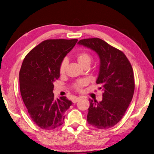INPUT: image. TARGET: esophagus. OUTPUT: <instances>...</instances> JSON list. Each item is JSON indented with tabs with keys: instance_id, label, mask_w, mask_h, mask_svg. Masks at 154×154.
I'll use <instances>...</instances> for the list:
<instances>
[{
	"instance_id": "esophagus-1",
	"label": "esophagus",
	"mask_w": 154,
	"mask_h": 154,
	"mask_svg": "<svg viewBox=\"0 0 154 154\" xmlns=\"http://www.w3.org/2000/svg\"><path fill=\"white\" fill-rule=\"evenodd\" d=\"M79 99H80V98H79V97H75V98H74V99H73V103H76L77 102H78V101L79 100Z\"/></svg>"
}]
</instances>
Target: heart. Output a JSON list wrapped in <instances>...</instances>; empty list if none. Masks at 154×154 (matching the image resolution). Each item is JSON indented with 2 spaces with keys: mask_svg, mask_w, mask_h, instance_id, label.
Segmentation results:
<instances>
[{
  "mask_svg": "<svg viewBox=\"0 0 154 154\" xmlns=\"http://www.w3.org/2000/svg\"><path fill=\"white\" fill-rule=\"evenodd\" d=\"M76 57L78 62H79V63L81 66H83V65L86 64H90L91 63V57L90 54L87 51L79 52V53L76 55ZM67 63L68 62L66 59H64V60H62V61L61 62V64L60 65V69H59V71H60V73L61 75H63L65 73L67 66ZM87 83V82L85 79L79 80L73 85V88L77 91H81L82 90L83 87L86 85Z\"/></svg>",
  "mask_w": 154,
  "mask_h": 154,
  "instance_id": "obj_1",
  "label": "heart"
}]
</instances>
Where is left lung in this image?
<instances>
[{
  "mask_svg": "<svg viewBox=\"0 0 154 154\" xmlns=\"http://www.w3.org/2000/svg\"><path fill=\"white\" fill-rule=\"evenodd\" d=\"M78 44L94 51L100 58L97 84L101 85L103 100L89 99L87 122L99 129L109 128L122 119L132 101L135 88L132 65L122 51L100 38L83 39Z\"/></svg>",
  "mask_w": 154,
  "mask_h": 154,
  "instance_id": "8db88e82",
  "label": "left lung"
}]
</instances>
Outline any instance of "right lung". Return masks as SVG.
Returning a JSON list of instances; mask_svg holds the SVG:
<instances>
[{"label":"right lung","mask_w":154,"mask_h":154,"mask_svg":"<svg viewBox=\"0 0 154 154\" xmlns=\"http://www.w3.org/2000/svg\"><path fill=\"white\" fill-rule=\"evenodd\" d=\"M78 40H47L29 52L19 73L20 89L32 120L44 130L63 124L64 113L72 104L65 97L54 98V82L60 78V65Z\"/></svg>","instance_id":"1"}]
</instances>
